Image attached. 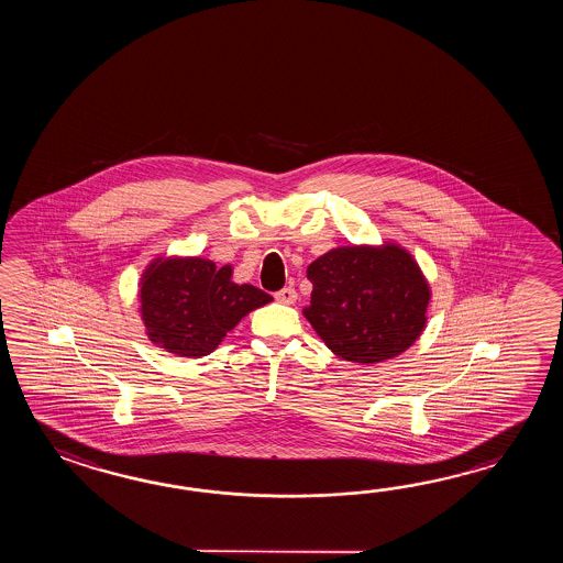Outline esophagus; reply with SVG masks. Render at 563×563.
<instances>
[{
  "label": "esophagus",
  "mask_w": 563,
  "mask_h": 563,
  "mask_svg": "<svg viewBox=\"0 0 563 563\" xmlns=\"http://www.w3.org/2000/svg\"><path fill=\"white\" fill-rule=\"evenodd\" d=\"M276 299L279 303H286V306H289V303H294V301L298 299V291H296L294 287H284V289H279V291H277Z\"/></svg>",
  "instance_id": "esophagus-1"
}]
</instances>
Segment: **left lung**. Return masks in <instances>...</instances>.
Segmentation results:
<instances>
[{
  "mask_svg": "<svg viewBox=\"0 0 563 563\" xmlns=\"http://www.w3.org/2000/svg\"><path fill=\"white\" fill-rule=\"evenodd\" d=\"M303 310L325 346L347 362L395 358L419 338L431 291L410 253L384 245L338 247L308 265Z\"/></svg>",
  "mask_w": 563,
  "mask_h": 563,
  "instance_id": "left-lung-1",
  "label": "left lung"
}]
</instances>
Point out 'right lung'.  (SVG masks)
<instances>
[{
	"mask_svg": "<svg viewBox=\"0 0 563 563\" xmlns=\"http://www.w3.org/2000/svg\"><path fill=\"white\" fill-rule=\"evenodd\" d=\"M272 301L260 287L231 282V267L213 262L165 260L144 274L141 310L148 338L179 356L213 352L243 316Z\"/></svg>",
	"mask_w": 563,
	"mask_h": 563,
	"instance_id": "1",
	"label": "right lung"
}]
</instances>
